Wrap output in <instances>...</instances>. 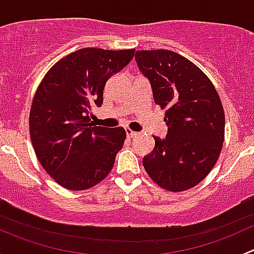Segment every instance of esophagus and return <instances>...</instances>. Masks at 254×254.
Returning <instances> with one entry per match:
<instances>
[{
    "label": "esophagus",
    "mask_w": 254,
    "mask_h": 254,
    "mask_svg": "<svg viewBox=\"0 0 254 254\" xmlns=\"http://www.w3.org/2000/svg\"><path fill=\"white\" fill-rule=\"evenodd\" d=\"M125 131H127V137H134V136H137V135H139V132L134 131V130H131V129H127Z\"/></svg>",
    "instance_id": "34e87169"
}]
</instances>
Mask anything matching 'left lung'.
<instances>
[{"instance_id": "obj_1", "label": "left lung", "mask_w": 254, "mask_h": 254, "mask_svg": "<svg viewBox=\"0 0 254 254\" xmlns=\"http://www.w3.org/2000/svg\"><path fill=\"white\" fill-rule=\"evenodd\" d=\"M135 59L150 79L155 103L165 111L168 127L165 139L153 136L155 148L143 157V168L161 188L188 190L209 175L221 153V99L205 73L175 51L139 50Z\"/></svg>"}]
</instances>
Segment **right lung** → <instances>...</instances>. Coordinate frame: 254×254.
Segmentation results:
<instances>
[{"instance_id":"obj_1","label":"right lung","mask_w":254,"mask_h":254,"mask_svg":"<svg viewBox=\"0 0 254 254\" xmlns=\"http://www.w3.org/2000/svg\"><path fill=\"white\" fill-rule=\"evenodd\" d=\"M134 54L135 49H79L51 66L38 86L29 113L30 140L40 165L64 188L86 190L112 171L127 131L94 127L88 114L103 103L108 78Z\"/></svg>"}]
</instances>
